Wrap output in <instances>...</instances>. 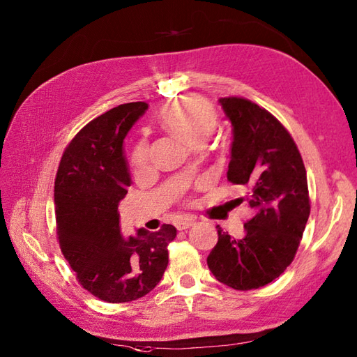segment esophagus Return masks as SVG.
<instances>
[{
	"mask_svg": "<svg viewBox=\"0 0 357 357\" xmlns=\"http://www.w3.org/2000/svg\"><path fill=\"white\" fill-rule=\"evenodd\" d=\"M192 225H195V219L184 218V219H181V221L176 224V229L178 230H187V229H190Z\"/></svg>",
	"mask_w": 357,
	"mask_h": 357,
	"instance_id": "1",
	"label": "esophagus"
}]
</instances>
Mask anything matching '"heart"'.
Returning <instances> with one entry per match:
<instances>
[{"mask_svg":"<svg viewBox=\"0 0 357 357\" xmlns=\"http://www.w3.org/2000/svg\"><path fill=\"white\" fill-rule=\"evenodd\" d=\"M161 121L167 128L183 138L192 147L204 144L208 135L213 133L218 126L216 112L204 101L187 98L179 100L164 107ZM132 162L136 169H142L149 162V146L141 142L136 146L132 155Z\"/></svg>","mask_w":357,"mask_h":357,"instance_id":"b5f03b06","label":"heart"}]
</instances>
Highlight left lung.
Returning a JSON list of instances; mask_svg holds the SVG:
<instances>
[{
    "mask_svg": "<svg viewBox=\"0 0 357 357\" xmlns=\"http://www.w3.org/2000/svg\"><path fill=\"white\" fill-rule=\"evenodd\" d=\"M233 127L227 179L245 185L252 218L244 236L218 229L207 264L213 276L234 290H252L279 278L294 259L310 216L307 172L293 138L279 121L244 98H221Z\"/></svg>",
    "mask_w": 357,
    "mask_h": 357,
    "instance_id": "left-lung-1",
    "label": "left lung"
}]
</instances>
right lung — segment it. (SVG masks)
Segmentation results:
<instances>
[{
  "instance_id": "1",
  "label": "right lung",
  "mask_w": 357,
  "mask_h": 357,
  "mask_svg": "<svg viewBox=\"0 0 357 357\" xmlns=\"http://www.w3.org/2000/svg\"><path fill=\"white\" fill-rule=\"evenodd\" d=\"M149 105L121 104L81 128L67 146L55 179L59 247L81 285L98 299L121 304L139 299L161 280L176 229L136 230L124 236L119 201L132 178L124 138Z\"/></svg>"
}]
</instances>
